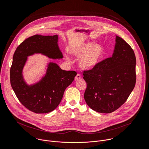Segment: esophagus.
<instances>
[{"label":"esophagus","mask_w":149,"mask_h":149,"mask_svg":"<svg viewBox=\"0 0 149 149\" xmlns=\"http://www.w3.org/2000/svg\"><path fill=\"white\" fill-rule=\"evenodd\" d=\"M81 75L79 74H78L76 75V77H75V81H78V79H81Z\"/></svg>","instance_id":"34e87169"}]
</instances>
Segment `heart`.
I'll return each instance as SVG.
<instances>
[{"label":"heart","mask_w":149,"mask_h":149,"mask_svg":"<svg viewBox=\"0 0 149 149\" xmlns=\"http://www.w3.org/2000/svg\"><path fill=\"white\" fill-rule=\"evenodd\" d=\"M72 55L79 57L78 64L84 70H91L94 68L102 59L104 55L103 47L93 42H86L72 48L70 50ZM65 60L71 61L68 55L65 54Z\"/></svg>","instance_id":"heart-1"}]
</instances>
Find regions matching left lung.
I'll list each match as a JSON object with an SVG mask.
<instances>
[{
	"label": "left lung",
	"mask_w": 149,
	"mask_h": 149,
	"mask_svg": "<svg viewBox=\"0 0 149 149\" xmlns=\"http://www.w3.org/2000/svg\"><path fill=\"white\" fill-rule=\"evenodd\" d=\"M136 64L133 49L116 36L112 56L99 62L92 70L84 71L83 78L87 85L84 99L89 107L101 113L118 109L134 88Z\"/></svg>",
	"instance_id": "1"
}]
</instances>
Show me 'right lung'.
Instances as JSON below:
<instances>
[{
	"label": "right lung",
	"mask_w": 149,
	"mask_h": 149,
	"mask_svg": "<svg viewBox=\"0 0 149 149\" xmlns=\"http://www.w3.org/2000/svg\"><path fill=\"white\" fill-rule=\"evenodd\" d=\"M58 36L35 35L21 43L13 56L10 71V84L17 98L29 110L38 114L54 110L67 87L77 75L75 71L62 70L57 63H48L45 74L37 82L28 85L23 76L28 57L41 54L50 59H62Z\"/></svg>",
	"instance_id": "add662e5"
}]
</instances>
